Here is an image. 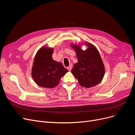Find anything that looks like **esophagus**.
Returning <instances> with one entry per match:
<instances>
[{"label":"esophagus","mask_w":135,"mask_h":135,"mask_svg":"<svg viewBox=\"0 0 135 135\" xmlns=\"http://www.w3.org/2000/svg\"><path fill=\"white\" fill-rule=\"evenodd\" d=\"M72 65H70L69 67H68L67 68V69L68 70H69V71H70V70H72Z\"/></svg>","instance_id":"1"}]
</instances>
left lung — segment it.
I'll use <instances>...</instances> for the list:
<instances>
[{"label": "left lung", "mask_w": 135, "mask_h": 135, "mask_svg": "<svg viewBox=\"0 0 135 135\" xmlns=\"http://www.w3.org/2000/svg\"><path fill=\"white\" fill-rule=\"evenodd\" d=\"M86 44L88 48L84 51L79 45H71L75 50L78 59V62L74 65L71 72L81 86L89 88L102 81L105 71L97 49L90 43L86 42Z\"/></svg>", "instance_id": "left-lung-1"}]
</instances>
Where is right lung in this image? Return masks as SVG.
I'll list each match as a JSON object with an SVG mask.
<instances>
[{
	"label": "right lung",
	"mask_w": 135,
	"mask_h": 135,
	"mask_svg": "<svg viewBox=\"0 0 135 135\" xmlns=\"http://www.w3.org/2000/svg\"><path fill=\"white\" fill-rule=\"evenodd\" d=\"M53 51L52 48L42 47L34 57L32 75L35 83L42 88L57 86L61 78L68 72L61 63L52 59Z\"/></svg>",
	"instance_id": "add662e5"
}]
</instances>
